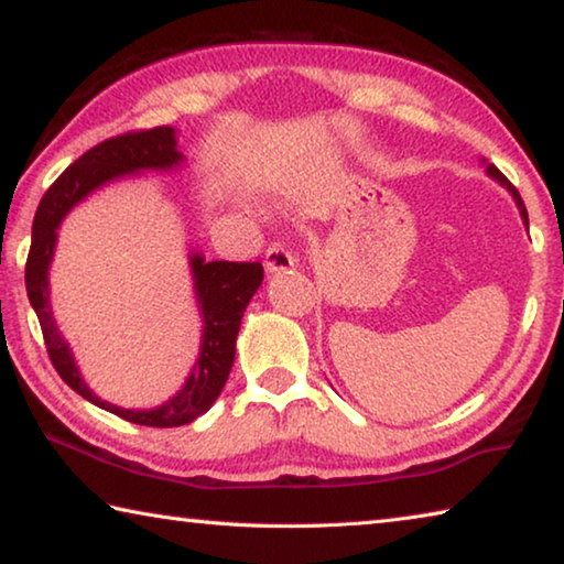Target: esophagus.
Masks as SVG:
<instances>
[{"label": "esophagus", "mask_w": 564, "mask_h": 564, "mask_svg": "<svg viewBox=\"0 0 564 564\" xmlns=\"http://www.w3.org/2000/svg\"><path fill=\"white\" fill-rule=\"evenodd\" d=\"M265 271L269 273H281V271H289L293 269V253L285 248L283 243H271L269 248H265Z\"/></svg>", "instance_id": "esophagus-1"}]
</instances>
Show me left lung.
Here are the masks:
<instances>
[{
  "label": "left lung",
  "instance_id": "obj_1",
  "mask_svg": "<svg viewBox=\"0 0 564 564\" xmlns=\"http://www.w3.org/2000/svg\"><path fill=\"white\" fill-rule=\"evenodd\" d=\"M482 164H485V159H482ZM485 171H488V176H490V178H495V181H498V184H500V186H505V188H508V191H510V194H512V198H514V204H518V208H520V216H522V221H524V226H528V208H524V204H522V198H520V194H518V188H514V186L510 184V181H508V178H505V176L500 174V169H498V166H492V164H488V169H485Z\"/></svg>",
  "mask_w": 564,
  "mask_h": 564
}]
</instances>
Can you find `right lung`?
<instances>
[{
  "label": "right lung",
  "instance_id": "right-lung-1",
  "mask_svg": "<svg viewBox=\"0 0 564 564\" xmlns=\"http://www.w3.org/2000/svg\"><path fill=\"white\" fill-rule=\"evenodd\" d=\"M186 156L178 151L176 131L171 127H156L149 131L123 133L117 139L101 141L79 156L64 174L54 181L40 202L32 224V248L26 259V295L40 318L46 350L56 373L72 390L89 403L119 415L129 423L149 427H176L186 425L204 415L216 403L231 373L236 356V336L248 301L259 291L263 281L261 263H234V261H206L198 251L188 253L191 279L202 313V346L194 368L174 398L156 408H119L101 400L84 380L76 366L69 343L56 328L52 301H50V265L54 261L56 238L64 218L101 186L127 178L144 171H178Z\"/></svg>",
  "mask_w": 564,
  "mask_h": 564
}]
</instances>
